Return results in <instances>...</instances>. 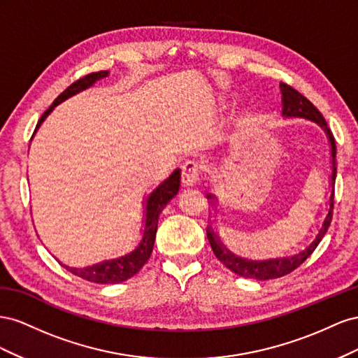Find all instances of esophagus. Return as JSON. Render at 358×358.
<instances>
[{"instance_id":"obj_1","label":"esophagus","mask_w":358,"mask_h":358,"mask_svg":"<svg viewBox=\"0 0 358 358\" xmlns=\"http://www.w3.org/2000/svg\"><path fill=\"white\" fill-rule=\"evenodd\" d=\"M201 165L195 160H187L181 169V181L185 186H193L201 180Z\"/></svg>"}]
</instances>
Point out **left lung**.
Instances as JSON below:
<instances>
[{
	"mask_svg": "<svg viewBox=\"0 0 358 358\" xmlns=\"http://www.w3.org/2000/svg\"><path fill=\"white\" fill-rule=\"evenodd\" d=\"M280 91H282L283 115H287V117H303V118L313 120L316 122H320V124L324 127V130L327 131V135H329L330 145H331V163H333L331 185L334 187V181H336V144H334V138H333L331 130L329 129V126H327V122H325L321 112L310 103V100H308L303 94H300L297 90L292 88L288 84L280 83ZM208 198H213V196L208 195ZM333 208H334V190L331 192V196H330L329 214H327V217L322 223V228L318 232V236H316V238L312 241L310 246L306 248L299 255H294V257H291V258H279V259L261 261V262L241 259V258L236 257V255H232L228 249H224V246L220 243V240L217 238L216 234L211 232V229H207V237H208L210 246H211L214 255H216V258L220 262H223L224 267L229 268L231 271H234L236 274L241 275V278L257 279V280L278 279V278H282V275H287V274L292 273L295 268H299L300 265L313 253V250L316 249V246H318L320 241L325 236L327 229H329V227H330L331 219H333Z\"/></svg>",
	"mask_w": 358,
	"mask_h": 358,
	"instance_id": "1",
	"label": "left lung"
}]
</instances>
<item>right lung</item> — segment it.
Instances as JSON below:
<instances>
[{
    "label": "right lung",
    "instance_id": "obj_1",
    "mask_svg": "<svg viewBox=\"0 0 358 358\" xmlns=\"http://www.w3.org/2000/svg\"><path fill=\"white\" fill-rule=\"evenodd\" d=\"M105 76H108V71L100 70V71H93V73H88L75 80V83L70 87H67L63 93L54 100V103L43 112V115L40 117L37 122L36 130L40 124H42V121L48 117L49 112L54 109V106L61 103V101L66 100L67 97L79 93V91L88 88L90 85H93L97 79H101ZM178 189H180V171L176 169L171 173V177L163 181L162 185L148 196L144 236H142L139 246L130 255H126V257H121L118 259L96 264L93 267H87V268H71V267H66V265H63V267H66L70 273L78 275V278L93 282V283H120L130 279L131 275H135L150 259L152 246H155L160 213L166 207V203L177 195Z\"/></svg>",
    "mask_w": 358,
    "mask_h": 358
}]
</instances>
